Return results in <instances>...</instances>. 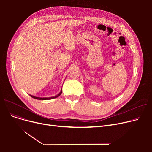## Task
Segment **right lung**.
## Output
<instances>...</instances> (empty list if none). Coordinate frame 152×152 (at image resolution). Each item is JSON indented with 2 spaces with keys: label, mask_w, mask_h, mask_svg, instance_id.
<instances>
[{
  "label": "right lung",
  "mask_w": 152,
  "mask_h": 152,
  "mask_svg": "<svg viewBox=\"0 0 152 152\" xmlns=\"http://www.w3.org/2000/svg\"><path fill=\"white\" fill-rule=\"evenodd\" d=\"M61 93H62V91H61V92H60L57 95H56V96H55V97H47V98H46V97H45V98L37 97H35V96H33V95H30V96H31V97H33V98H34V99H37V100H50V99H55V98H57V97H59L60 95H61Z\"/></svg>",
  "instance_id": "right-lung-1"
}]
</instances>
